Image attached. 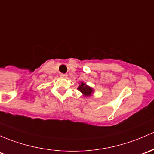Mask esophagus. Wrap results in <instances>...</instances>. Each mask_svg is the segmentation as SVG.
<instances>
[{
	"instance_id": "1",
	"label": "esophagus",
	"mask_w": 154,
	"mask_h": 154,
	"mask_svg": "<svg viewBox=\"0 0 154 154\" xmlns=\"http://www.w3.org/2000/svg\"><path fill=\"white\" fill-rule=\"evenodd\" d=\"M60 77H62V78H68V74H60Z\"/></svg>"
}]
</instances>
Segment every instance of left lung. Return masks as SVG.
<instances>
[{
	"instance_id": "1",
	"label": "left lung",
	"mask_w": 154,
	"mask_h": 154,
	"mask_svg": "<svg viewBox=\"0 0 154 154\" xmlns=\"http://www.w3.org/2000/svg\"><path fill=\"white\" fill-rule=\"evenodd\" d=\"M77 89L79 90V91H80L84 97H88L92 96V94L94 92V90L92 87H90L89 85H87L86 83L83 82H80V85L77 87Z\"/></svg>"
}]
</instances>
